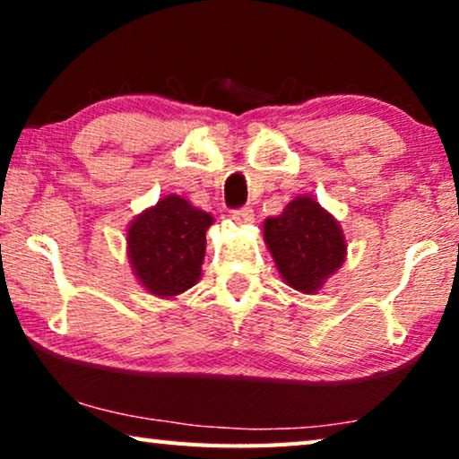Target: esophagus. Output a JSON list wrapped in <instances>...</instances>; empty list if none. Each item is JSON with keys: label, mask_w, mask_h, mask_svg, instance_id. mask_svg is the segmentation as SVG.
Returning a JSON list of instances; mask_svg holds the SVG:
<instances>
[{"label": "esophagus", "mask_w": 459, "mask_h": 459, "mask_svg": "<svg viewBox=\"0 0 459 459\" xmlns=\"http://www.w3.org/2000/svg\"><path fill=\"white\" fill-rule=\"evenodd\" d=\"M231 219H234V221L240 223V225H248V223L255 221V211L250 209V206H244V209H238V211L231 212Z\"/></svg>", "instance_id": "1"}]
</instances>
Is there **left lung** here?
Segmentation results:
<instances>
[{
  "label": "left lung",
  "mask_w": 459,
  "mask_h": 459,
  "mask_svg": "<svg viewBox=\"0 0 459 459\" xmlns=\"http://www.w3.org/2000/svg\"><path fill=\"white\" fill-rule=\"evenodd\" d=\"M263 240L281 280L303 294H317L347 259L341 223L313 196H297L263 223Z\"/></svg>",
  "instance_id": "1"
}]
</instances>
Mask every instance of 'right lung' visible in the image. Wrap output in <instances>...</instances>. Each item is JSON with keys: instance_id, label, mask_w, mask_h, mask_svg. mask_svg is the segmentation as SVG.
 I'll return each instance as SVG.
<instances>
[{"instance_id": "1", "label": "right lung", "mask_w": 459, "mask_h": 459, "mask_svg": "<svg viewBox=\"0 0 459 459\" xmlns=\"http://www.w3.org/2000/svg\"><path fill=\"white\" fill-rule=\"evenodd\" d=\"M211 212L169 194L127 228V256L137 281L160 299L184 294L200 280Z\"/></svg>"}]
</instances>
